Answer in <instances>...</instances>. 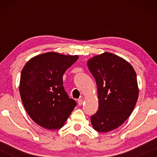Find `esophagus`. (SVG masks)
<instances>
[{
	"mask_svg": "<svg viewBox=\"0 0 157 157\" xmlns=\"http://www.w3.org/2000/svg\"><path fill=\"white\" fill-rule=\"evenodd\" d=\"M77 102H78V105H82V102H83V100L82 99H79L78 101H77Z\"/></svg>",
	"mask_w": 157,
	"mask_h": 157,
	"instance_id": "1",
	"label": "esophagus"
}]
</instances>
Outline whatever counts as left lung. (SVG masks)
Listing matches in <instances>:
<instances>
[{"label": "left lung", "mask_w": 157, "mask_h": 157, "mask_svg": "<svg viewBox=\"0 0 157 157\" xmlns=\"http://www.w3.org/2000/svg\"><path fill=\"white\" fill-rule=\"evenodd\" d=\"M87 65L99 100L91 124L98 132H109L122 125L134 109L139 95L136 72L128 62L109 52L92 57Z\"/></svg>", "instance_id": "1"}]
</instances>
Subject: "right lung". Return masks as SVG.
<instances>
[{"mask_svg":"<svg viewBox=\"0 0 157 157\" xmlns=\"http://www.w3.org/2000/svg\"><path fill=\"white\" fill-rule=\"evenodd\" d=\"M77 59V55L47 52L32 57L23 67L21 100L32 120L41 127L60 128L76 106L65 91L63 75Z\"/></svg>","mask_w":157,"mask_h":157,"instance_id":"add662e5","label":"right lung"}]
</instances>
